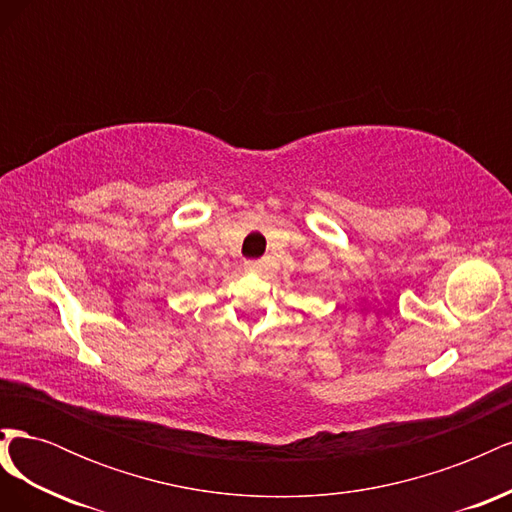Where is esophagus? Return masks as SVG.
I'll use <instances>...</instances> for the list:
<instances>
[{"label": "esophagus", "mask_w": 512, "mask_h": 512, "mask_svg": "<svg viewBox=\"0 0 512 512\" xmlns=\"http://www.w3.org/2000/svg\"><path fill=\"white\" fill-rule=\"evenodd\" d=\"M243 267H245V271H250V273H262V271H265V262H260V260H247Z\"/></svg>", "instance_id": "obj_1"}]
</instances>
